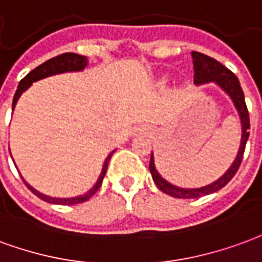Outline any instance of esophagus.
<instances>
[{
    "instance_id": "obj_1",
    "label": "esophagus",
    "mask_w": 262,
    "mask_h": 262,
    "mask_svg": "<svg viewBox=\"0 0 262 262\" xmlns=\"http://www.w3.org/2000/svg\"><path fill=\"white\" fill-rule=\"evenodd\" d=\"M150 128L149 127H138V128H135V134H149Z\"/></svg>"
}]
</instances>
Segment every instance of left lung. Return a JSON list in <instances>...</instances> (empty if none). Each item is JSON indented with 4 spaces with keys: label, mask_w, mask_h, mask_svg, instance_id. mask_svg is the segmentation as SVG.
<instances>
[{
    "label": "left lung",
    "mask_w": 262,
    "mask_h": 262,
    "mask_svg": "<svg viewBox=\"0 0 262 262\" xmlns=\"http://www.w3.org/2000/svg\"><path fill=\"white\" fill-rule=\"evenodd\" d=\"M191 55L192 64H194V83L195 85H204V83L213 82L215 85H217L230 97V100H232L234 107L237 110L240 123H242V141H240V148H238V152L236 155V159L233 160V163L228 170L225 171L213 183L204 187H198V188H183V187H177L169 183L167 180H165L159 174V171L156 170L154 154L150 155L149 171L152 174L155 184L158 186L160 191L169 194L170 196H174V198H200V196L219 191L222 187L226 186L229 181L233 179V176L236 174V171L238 170V166H240L242 159H243L246 144H247V139H249L250 135L249 110H247V106H246L243 89L240 86L237 76L234 75L232 71H229L226 67L222 66L219 61L213 60L208 55L198 53V51H192Z\"/></svg>",
    "instance_id": "left-lung-1"
}]
</instances>
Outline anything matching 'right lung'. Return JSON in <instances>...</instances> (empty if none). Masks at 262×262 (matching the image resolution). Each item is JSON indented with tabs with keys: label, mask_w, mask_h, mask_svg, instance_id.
<instances>
[{
	"label": "right lung",
	"mask_w": 262,
	"mask_h": 262,
	"mask_svg": "<svg viewBox=\"0 0 262 262\" xmlns=\"http://www.w3.org/2000/svg\"><path fill=\"white\" fill-rule=\"evenodd\" d=\"M88 66V58L85 55H79L75 54V53H64V54L57 55L54 58H50V60H47L46 62H43L41 66L36 67L33 71H30L28 75L25 76L22 81L19 82L18 89L15 92V96H13L12 100V112L15 106H16V103H18L19 97L22 96V93L25 91H28L30 88V85L33 83V82H37L40 79H43V78H47V76H53L57 75V74H66V72H79V71L85 70V67ZM116 150H113L112 154L108 155L106 160H104V163H103L102 171H100V176H99V179L95 183V186L92 187L91 190H88L85 194H81V195H76V196H71V198H55V196H50V195H45V194H41L37 190H34L33 187L30 186L29 183H26L24 180V177H22V180H24L25 186L29 188L30 191L33 192L34 195H37L40 200H43L46 202H50V204H57V205H75V204H81V202L88 201L89 198H91L95 192L100 188L103 183V179H104V176H106V171H107V166H108V160L112 158V155L114 154ZM11 158H12V155H11Z\"/></svg>",
	"instance_id": "1"
}]
</instances>
